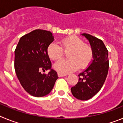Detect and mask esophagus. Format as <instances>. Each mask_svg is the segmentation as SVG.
<instances>
[{
	"mask_svg": "<svg viewBox=\"0 0 123 123\" xmlns=\"http://www.w3.org/2000/svg\"><path fill=\"white\" fill-rule=\"evenodd\" d=\"M66 76V74H62V73H58V77H64Z\"/></svg>",
	"mask_w": 123,
	"mask_h": 123,
	"instance_id": "obj_1",
	"label": "esophagus"
}]
</instances>
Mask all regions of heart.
<instances>
[{
  "mask_svg": "<svg viewBox=\"0 0 123 123\" xmlns=\"http://www.w3.org/2000/svg\"><path fill=\"white\" fill-rule=\"evenodd\" d=\"M61 47L52 42L47 47V54L50 59L56 60L63 56V50L68 52V59H62L54 64V68L59 73L65 74L74 71L80 68L85 69L93 59V50L89 45L84 44L81 38L70 36L60 42Z\"/></svg>",
  "mask_w": 123,
  "mask_h": 123,
  "instance_id": "b5f03b06",
  "label": "heart"
}]
</instances>
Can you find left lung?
I'll list each match as a JSON object with an SVG mask.
<instances>
[{"label":"left lung","mask_w":123,"mask_h":123,"mask_svg":"<svg viewBox=\"0 0 123 123\" xmlns=\"http://www.w3.org/2000/svg\"><path fill=\"white\" fill-rule=\"evenodd\" d=\"M89 41L93 50V60L89 67L79 74L78 83L71 89L74 97L87 100L99 92L104 85L109 68L108 51L102 40L89 34H82Z\"/></svg>","instance_id":"obj_1"}]
</instances>
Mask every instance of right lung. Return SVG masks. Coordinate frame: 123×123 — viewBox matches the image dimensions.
Segmentation results:
<instances>
[{
	"mask_svg": "<svg viewBox=\"0 0 123 123\" xmlns=\"http://www.w3.org/2000/svg\"><path fill=\"white\" fill-rule=\"evenodd\" d=\"M54 40L50 31L36 29L21 37L15 50V70L24 89L34 97H44L51 92L58 79L47 49ZM50 70L48 74L41 71Z\"/></svg>",
	"mask_w": 123,
	"mask_h": 123,
	"instance_id": "obj_1",
	"label": "right lung"
}]
</instances>
